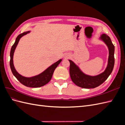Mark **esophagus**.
<instances>
[{
    "label": "esophagus",
    "instance_id": "esophagus-1",
    "mask_svg": "<svg viewBox=\"0 0 125 125\" xmlns=\"http://www.w3.org/2000/svg\"><path fill=\"white\" fill-rule=\"evenodd\" d=\"M67 57H68V56H66L65 57H64V58H66Z\"/></svg>",
    "mask_w": 125,
    "mask_h": 125
}]
</instances>
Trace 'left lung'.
<instances>
[{
	"label": "left lung",
	"instance_id": "left-lung-1",
	"mask_svg": "<svg viewBox=\"0 0 125 125\" xmlns=\"http://www.w3.org/2000/svg\"><path fill=\"white\" fill-rule=\"evenodd\" d=\"M100 40L106 45L109 52L107 65L104 72L96 75H90L84 73L79 67L71 60H69L70 78L74 83L84 89L95 88L99 86L106 80L112 73L114 66L115 46L112 41L106 34H102Z\"/></svg>",
	"mask_w": 125,
	"mask_h": 125
}]
</instances>
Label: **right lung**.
<instances>
[{
	"label": "right lung",
	"instance_id": "add662e5",
	"mask_svg": "<svg viewBox=\"0 0 125 125\" xmlns=\"http://www.w3.org/2000/svg\"><path fill=\"white\" fill-rule=\"evenodd\" d=\"M30 32H31L30 31L24 32L20 34L17 36L16 41H15V43L11 48L10 53V66L13 75L17 79L18 81H19L21 83L26 86L31 87V88H39V87H41L46 84L50 81L55 69L58 66L60 62L62 61V59H59L57 62H55L50 67H48L46 69H45L42 73H40L39 74L34 75V76L31 77H26L19 73L16 69H15L13 64V59L14 52L20 39L24 35H26L27 34L30 33Z\"/></svg>",
	"mask_w": 125,
	"mask_h": 125
}]
</instances>
